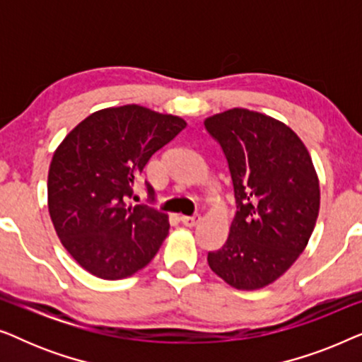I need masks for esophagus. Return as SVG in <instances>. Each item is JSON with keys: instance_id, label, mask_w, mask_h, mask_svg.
Masks as SVG:
<instances>
[{"instance_id": "esophagus-1", "label": "esophagus", "mask_w": 362, "mask_h": 362, "mask_svg": "<svg viewBox=\"0 0 362 362\" xmlns=\"http://www.w3.org/2000/svg\"><path fill=\"white\" fill-rule=\"evenodd\" d=\"M201 221V216L199 214H194V216H181V222L185 224L186 227H194L196 224H199Z\"/></svg>"}]
</instances>
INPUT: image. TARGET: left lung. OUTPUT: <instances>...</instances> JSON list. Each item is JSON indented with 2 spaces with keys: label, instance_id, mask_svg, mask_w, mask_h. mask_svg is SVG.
<instances>
[{
  "label": "left lung",
  "instance_id": "1",
  "mask_svg": "<svg viewBox=\"0 0 362 362\" xmlns=\"http://www.w3.org/2000/svg\"><path fill=\"white\" fill-rule=\"evenodd\" d=\"M204 127L227 158L237 202L229 237L207 264L237 290H260L308 245L320 212L318 175L305 143L274 117L230 108Z\"/></svg>",
  "mask_w": 362,
  "mask_h": 362
}]
</instances>
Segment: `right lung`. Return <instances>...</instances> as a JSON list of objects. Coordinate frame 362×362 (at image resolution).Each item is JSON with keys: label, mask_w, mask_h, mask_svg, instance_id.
Returning a JSON list of instances; mask_svg holds the SVG:
<instances>
[{"label": "right lung", "mask_w": 362, "mask_h": 362, "mask_svg": "<svg viewBox=\"0 0 362 362\" xmlns=\"http://www.w3.org/2000/svg\"><path fill=\"white\" fill-rule=\"evenodd\" d=\"M186 125L181 117L135 103L108 107L78 123L54 151L49 216L62 245L88 274L127 279L160 250L170 232L168 214L127 199L150 158Z\"/></svg>", "instance_id": "1"}]
</instances>
